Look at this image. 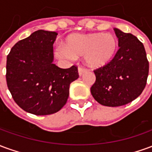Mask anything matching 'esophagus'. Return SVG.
<instances>
[{
  "label": "esophagus",
  "instance_id": "34e87169",
  "mask_svg": "<svg viewBox=\"0 0 152 152\" xmlns=\"http://www.w3.org/2000/svg\"><path fill=\"white\" fill-rule=\"evenodd\" d=\"M86 72V70L85 68H82V67H79L78 68V73H79V76H81L84 74V73Z\"/></svg>",
  "mask_w": 152,
  "mask_h": 152
}]
</instances>
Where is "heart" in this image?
<instances>
[{
	"label": "heart",
	"mask_w": 152,
	"mask_h": 152,
	"mask_svg": "<svg viewBox=\"0 0 152 152\" xmlns=\"http://www.w3.org/2000/svg\"><path fill=\"white\" fill-rule=\"evenodd\" d=\"M118 41L111 33H77L66 37L57 55L66 59L84 56L86 66L93 69L107 65L117 52Z\"/></svg>",
	"instance_id": "b5f03b06"
}]
</instances>
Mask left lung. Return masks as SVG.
<instances>
[{"label":"left lung","instance_id":"obj_1","mask_svg":"<svg viewBox=\"0 0 152 152\" xmlns=\"http://www.w3.org/2000/svg\"><path fill=\"white\" fill-rule=\"evenodd\" d=\"M114 30L120 49L107 65L94 71L96 81L90 89L94 99L107 107L125 105L137 99L149 72L143 44L134 35Z\"/></svg>","mask_w":152,"mask_h":152}]
</instances>
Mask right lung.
<instances>
[{"label": "right lung", "instance_id": "1", "mask_svg": "<svg viewBox=\"0 0 152 152\" xmlns=\"http://www.w3.org/2000/svg\"><path fill=\"white\" fill-rule=\"evenodd\" d=\"M55 31L38 30L12 47L6 61V82L15 102L25 112L45 115L66 104L75 66L63 69L53 62Z\"/></svg>", "mask_w": 152, "mask_h": 152}]
</instances>
